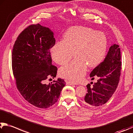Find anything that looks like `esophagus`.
Returning a JSON list of instances; mask_svg holds the SVG:
<instances>
[{"instance_id":"esophagus-1","label":"esophagus","mask_w":133,"mask_h":133,"mask_svg":"<svg viewBox=\"0 0 133 133\" xmlns=\"http://www.w3.org/2000/svg\"><path fill=\"white\" fill-rule=\"evenodd\" d=\"M66 83L67 84V85H77L76 83H74V82H72L71 81H69V80H66Z\"/></svg>"}]
</instances>
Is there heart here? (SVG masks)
Segmentation results:
<instances>
[{
	"label": "heart",
	"mask_w": 133,
	"mask_h": 133,
	"mask_svg": "<svg viewBox=\"0 0 133 133\" xmlns=\"http://www.w3.org/2000/svg\"><path fill=\"white\" fill-rule=\"evenodd\" d=\"M107 41L104 34L94 31L84 26H73L63 35V40L57 41L50 49L52 59L57 64L64 65L76 56L71 63L60 68L59 74L64 78L77 81L87 68L94 67L105 57Z\"/></svg>",
	"instance_id": "b5f03b06"
}]
</instances>
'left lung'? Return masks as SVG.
I'll list each match as a JSON object with an SVG mask.
<instances>
[{
	"mask_svg": "<svg viewBox=\"0 0 133 133\" xmlns=\"http://www.w3.org/2000/svg\"><path fill=\"white\" fill-rule=\"evenodd\" d=\"M121 53L119 46H111L104 60L91 71V82L87 85V92L83 102L89 107H95L107 103L116 90L121 74Z\"/></svg>",
	"mask_w": 133,
	"mask_h": 133,
	"instance_id": "8db88e82",
	"label": "left lung"
}]
</instances>
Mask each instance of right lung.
<instances>
[{"instance_id": "1", "label": "right lung", "mask_w": 133, "mask_h": 133, "mask_svg": "<svg viewBox=\"0 0 133 133\" xmlns=\"http://www.w3.org/2000/svg\"><path fill=\"white\" fill-rule=\"evenodd\" d=\"M55 43L52 31L37 24L26 27L13 45L11 64L17 88L26 101L37 108L55 104L66 85L61 78L45 83L49 77L56 76L57 68L52 64L50 52Z\"/></svg>"}]
</instances>
